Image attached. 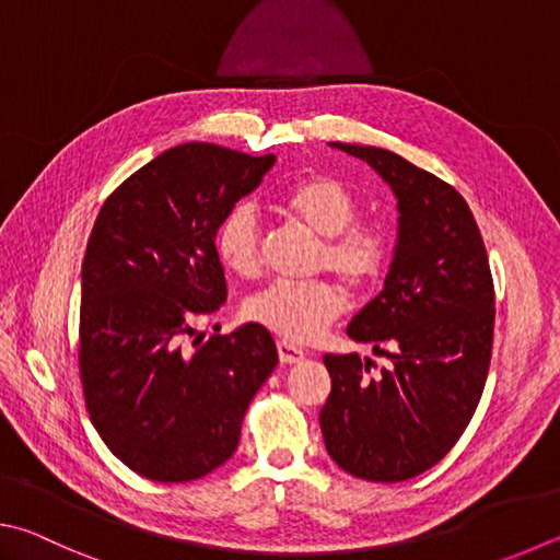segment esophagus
<instances>
[{
	"label": "esophagus",
	"mask_w": 560,
	"mask_h": 560,
	"mask_svg": "<svg viewBox=\"0 0 560 560\" xmlns=\"http://www.w3.org/2000/svg\"><path fill=\"white\" fill-rule=\"evenodd\" d=\"M277 352H279V360L283 364H299V362H303V358H306V352H303L301 348H296V345L287 342V340L277 342Z\"/></svg>",
	"instance_id": "obj_1"
}]
</instances>
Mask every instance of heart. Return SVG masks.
Segmentation results:
<instances>
[{
  "label": "heart",
  "mask_w": 560,
  "mask_h": 560,
  "mask_svg": "<svg viewBox=\"0 0 560 560\" xmlns=\"http://www.w3.org/2000/svg\"><path fill=\"white\" fill-rule=\"evenodd\" d=\"M283 206L315 235L325 237L318 264L338 273L352 291H368L384 277L392 259V240L380 225L354 222L358 200L340 180L303 178L287 190ZM261 232L257 202H235L215 230L220 261L240 277H249L259 267ZM345 306L342 289L330 279H277L247 299L245 315L283 340L311 342L340 318Z\"/></svg>",
  "instance_id": "b5f03b06"
}]
</instances>
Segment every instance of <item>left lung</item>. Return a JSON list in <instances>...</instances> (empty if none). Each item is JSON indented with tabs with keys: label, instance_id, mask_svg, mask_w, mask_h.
<instances>
[{
	"label": "left lung",
	"instance_id": "left-lung-1",
	"mask_svg": "<svg viewBox=\"0 0 560 560\" xmlns=\"http://www.w3.org/2000/svg\"><path fill=\"white\" fill-rule=\"evenodd\" d=\"M330 147L368 161L392 188L399 232L384 289L348 325L352 340L394 348L392 368L372 377L374 362L358 352L325 354L332 389L320 431L345 472L401 482L443 460L480 404L494 332L490 261L448 183L380 147Z\"/></svg>",
	"mask_w": 560,
	"mask_h": 560
}]
</instances>
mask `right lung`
<instances>
[{"mask_svg":"<svg viewBox=\"0 0 560 560\" xmlns=\"http://www.w3.org/2000/svg\"><path fill=\"white\" fill-rule=\"evenodd\" d=\"M273 161L202 141L174 147L112 192L90 232L78 350L85 406L107 448L149 480L188 482L228 463L279 362L257 323L208 342L196 335V320L228 301L220 220Z\"/></svg>","mask_w":560,"mask_h":560,"instance_id":"obj_1","label":"right lung"}]
</instances>
